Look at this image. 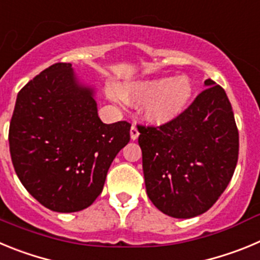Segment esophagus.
<instances>
[{
  "label": "esophagus",
  "mask_w": 260,
  "mask_h": 260,
  "mask_svg": "<svg viewBox=\"0 0 260 260\" xmlns=\"http://www.w3.org/2000/svg\"><path fill=\"white\" fill-rule=\"evenodd\" d=\"M139 135H140L139 128H137V125L136 124H133L132 127H131V140H133V141L137 140L139 139Z\"/></svg>",
  "instance_id": "34e87169"
}]
</instances>
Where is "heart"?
Returning <instances> with one entry per match:
<instances>
[{
    "instance_id": "1",
    "label": "heart",
    "mask_w": 260,
    "mask_h": 260,
    "mask_svg": "<svg viewBox=\"0 0 260 260\" xmlns=\"http://www.w3.org/2000/svg\"><path fill=\"white\" fill-rule=\"evenodd\" d=\"M107 95L113 101L121 100L142 105V114L153 124H167L184 113L193 95V85L188 76L156 78L131 81L119 86H109Z\"/></svg>"
}]
</instances>
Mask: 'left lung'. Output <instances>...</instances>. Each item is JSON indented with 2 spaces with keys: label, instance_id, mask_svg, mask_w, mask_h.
Here are the masks:
<instances>
[{
  "label": "left lung",
  "instance_id": "obj_1",
  "mask_svg": "<svg viewBox=\"0 0 260 260\" xmlns=\"http://www.w3.org/2000/svg\"><path fill=\"white\" fill-rule=\"evenodd\" d=\"M193 104L160 127L140 125L146 193L168 216L189 219L219 200L238 159V129L225 92L211 79Z\"/></svg>",
  "mask_w": 260,
  "mask_h": 260
}]
</instances>
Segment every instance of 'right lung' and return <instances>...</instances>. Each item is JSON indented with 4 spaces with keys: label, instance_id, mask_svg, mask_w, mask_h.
<instances>
[{
    "label": "right lung",
    "instance_id": "1",
    "mask_svg": "<svg viewBox=\"0 0 260 260\" xmlns=\"http://www.w3.org/2000/svg\"><path fill=\"white\" fill-rule=\"evenodd\" d=\"M129 129L127 121L102 123L94 88L79 80L71 63H55L18 93L11 160L23 186L46 209L80 211L101 194Z\"/></svg>",
    "mask_w": 260,
    "mask_h": 260
}]
</instances>
